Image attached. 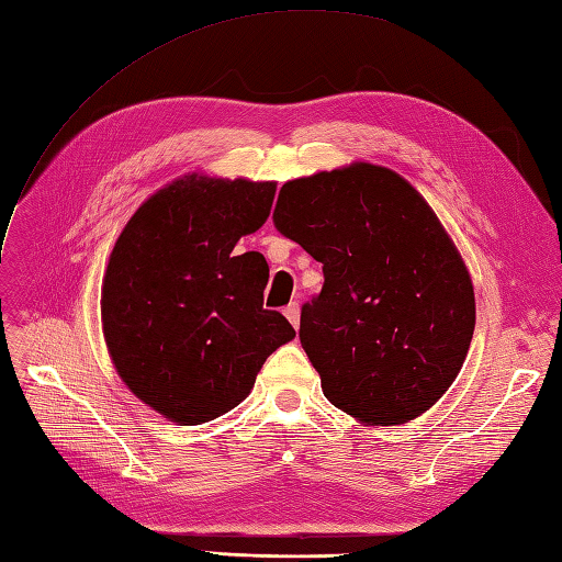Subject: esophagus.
<instances>
[{
	"label": "esophagus",
	"mask_w": 562,
	"mask_h": 562,
	"mask_svg": "<svg viewBox=\"0 0 562 562\" xmlns=\"http://www.w3.org/2000/svg\"><path fill=\"white\" fill-rule=\"evenodd\" d=\"M283 314H285L288 322H291L295 328L300 326V305H297V302H291V305L283 310Z\"/></svg>",
	"instance_id": "1"
}]
</instances>
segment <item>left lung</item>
<instances>
[{"label": "left lung", "mask_w": 562, "mask_h": 562, "mask_svg": "<svg viewBox=\"0 0 562 562\" xmlns=\"http://www.w3.org/2000/svg\"><path fill=\"white\" fill-rule=\"evenodd\" d=\"M274 226L324 269L300 342L326 400L371 426H400L442 397L475 330L461 255L420 193L392 170L285 181Z\"/></svg>", "instance_id": "1"}]
</instances>
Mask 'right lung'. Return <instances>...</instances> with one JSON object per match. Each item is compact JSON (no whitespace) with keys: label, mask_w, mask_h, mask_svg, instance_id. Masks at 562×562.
Listing matches in <instances>:
<instances>
[{"label":"right lung","mask_w":562,"mask_h":562,"mask_svg":"<svg viewBox=\"0 0 562 562\" xmlns=\"http://www.w3.org/2000/svg\"><path fill=\"white\" fill-rule=\"evenodd\" d=\"M274 181L187 177L134 212L105 269L103 336L127 387L179 426L244 402L267 357L295 338L265 310L267 260L236 255L267 222Z\"/></svg>","instance_id":"1"}]
</instances>
